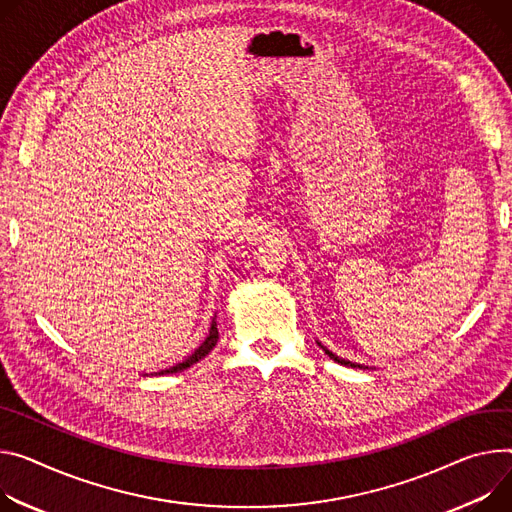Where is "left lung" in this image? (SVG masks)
I'll list each match as a JSON object with an SVG mask.
<instances>
[{
  "label": "left lung",
  "instance_id": "1",
  "mask_svg": "<svg viewBox=\"0 0 512 512\" xmlns=\"http://www.w3.org/2000/svg\"><path fill=\"white\" fill-rule=\"evenodd\" d=\"M324 349V347H322ZM324 353H327L331 359H335L337 363H341V365H347V367H363V365H359V363H353V361H347V359H341V357H337L335 353H331L329 349H324ZM365 369V367H363Z\"/></svg>",
  "mask_w": 512,
  "mask_h": 512
}]
</instances>
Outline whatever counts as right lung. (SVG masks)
Masks as SVG:
<instances>
[{"label":"right lung","instance_id":"1","mask_svg":"<svg viewBox=\"0 0 512 512\" xmlns=\"http://www.w3.org/2000/svg\"><path fill=\"white\" fill-rule=\"evenodd\" d=\"M216 341H218V329H216V320H212L210 333H208L206 341H204L188 359H185V361H181V363H177V365H173V367H169V369H165V371H159V376H163V374H177V371H183V369H188L190 365L198 363L200 359H204V357L214 349ZM151 376H153V374H151Z\"/></svg>","mask_w":512,"mask_h":512}]
</instances>
